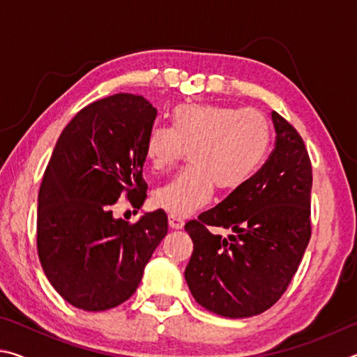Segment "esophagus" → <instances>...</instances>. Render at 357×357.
Wrapping results in <instances>:
<instances>
[{
	"instance_id": "1",
	"label": "esophagus",
	"mask_w": 357,
	"mask_h": 357,
	"mask_svg": "<svg viewBox=\"0 0 357 357\" xmlns=\"http://www.w3.org/2000/svg\"><path fill=\"white\" fill-rule=\"evenodd\" d=\"M168 225H170L174 229H179V228L184 227V220L181 219V217H178V215L170 214V215H168Z\"/></svg>"
}]
</instances>
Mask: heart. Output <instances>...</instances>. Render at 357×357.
<instances>
[{"label":"heart","mask_w":357,"mask_h":357,"mask_svg":"<svg viewBox=\"0 0 357 357\" xmlns=\"http://www.w3.org/2000/svg\"><path fill=\"white\" fill-rule=\"evenodd\" d=\"M271 142V121L257 108L178 105L170 128L155 126L144 140V154L157 172L173 167L189 149L190 164L155 189V206L189 215L209 202L215 185L222 192L243 189L263 167Z\"/></svg>","instance_id":"heart-1"}]
</instances>
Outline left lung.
Masks as SVG:
<instances>
[{
	"instance_id": "left-lung-1",
	"label": "left lung",
	"mask_w": 357,
	"mask_h": 357,
	"mask_svg": "<svg viewBox=\"0 0 357 357\" xmlns=\"http://www.w3.org/2000/svg\"><path fill=\"white\" fill-rule=\"evenodd\" d=\"M275 148L243 189L185 223L193 253L185 282L198 304L227 318L273 307L298 271L310 241L312 162L304 140L273 112ZM209 226L231 227L228 238Z\"/></svg>"
}]
</instances>
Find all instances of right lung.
<instances>
[{
    "label": "right lung",
    "mask_w": 357,
    "mask_h": 357,
    "mask_svg": "<svg viewBox=\"0 0 357 357\" xmlns=\"http://www.w3.org/2000/svg\"><path fill=\"white\" fill-rule=\"evenodd\" d=\"M157 110L119 93L96 100L66 126L42 178L38 253L47 279L77 309L100 312L128 301L168 231L164 209L135 223L114 219L126 197L140 209L144 140Z\"/></svg>",
    "instance_id": "1"
}]
</instances>
